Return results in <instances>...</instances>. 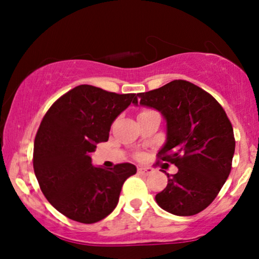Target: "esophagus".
<instances>
[{
    "instance_id": "1",
    "label": "esophagus",
    "mask_w": 259,
    "mask_h": 259,
    "mask_svg": "<svg viewBox=\"0 0 259 259\" xmlns=\"http://www.w3.org/2000/svg\"><path fill=\"white\" fill-rule=\"evenodd\" d=\"M153 171V169L151 167H139L138 173L141 175H150Z\"/></svg>"
}]
</instances>
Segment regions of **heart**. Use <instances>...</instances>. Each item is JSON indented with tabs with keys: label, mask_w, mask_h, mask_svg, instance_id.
Segmentation results:
<instances>
[{
	"label": "heart",
	"mask_w": 259,
	"mask_h": 259,
	"mask_svg": "<svg viewBox=\"0 0 259 259\" xmlns=\"http://www.w3.org/2000/svg\"><path fill=\"white\" fill-rule=\"evenodd\" d=\"M147 112H150V109H142L141 112H140V114H144V113H147ZM139 114V115H140Z\"/></svg>",
	"instance_id": "obj_1"
}]
</instances>
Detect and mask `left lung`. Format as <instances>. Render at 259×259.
Segmentation results:
<instances>
[{
    "label": "left lung",
    "mask_w": 259,
    "mask_h": 259,
    "mask_svg": "<svg viewBox=\"0 0 259 259\" xmlns=\"http://www.w3.org/2000/svg\"><path fill=\"white\" fill-rule=\"evenodd\" d=\"M156 108L167 120V142L157 154L177 165L163 191L160 208L175 215H195L209 206L227 181L235 152L234 130L221 103L186 80L135 95L133 103Z\"/></svg>",
    "instance_id": "left-lung-1"
}]
</instances>
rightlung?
Segmentation results:
<instances>
[{
	"mask_svg": "<svg viewBox=\"0 0 259 259\" xmlns=\"http://www.w3.org/2000/svg\"><path fill=\"white\" fill-rule=\"evenodd\" d=\"M134 99L135 94L79 85L44 115L32 165L45 197L67 218L84 224L102 221L117 206L124 181L136 173L132 163L96 168L89 156L96 144L108 141L112 123Z\"/></svg>",
	"mask_w": 259,
	"mask_h": 259,
	"instance_id": "right-lung-1",
	"label": "right lung"
}]
</instances>
